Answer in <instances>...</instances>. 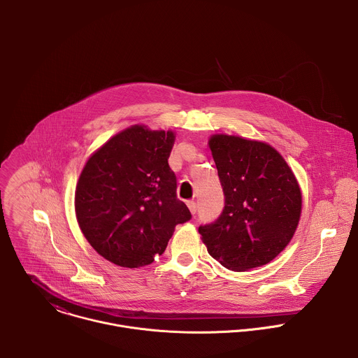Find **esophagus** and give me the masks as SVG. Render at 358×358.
<instances>
[{
	"label": "esophagus",
	"mask_w": 358,
	"mask_h": 358,
	"mask_svg": "<svg viewBox=\"0 0 358 358\" xmlns=\"http://www.w3.org/2000/svg\"><path fill=\"white\" fill-rule=\"evenodd\" d=\"M187 206H189V209H190V212H192L193 215L197 213V204H196L194 201H187Z\"/></svg>",
	"instance_id": "34e87169"
}]
</instances>
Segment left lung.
<instances>
[{"label": "left lung", "instance_id": "left-lung-1", "mask_svg": "<svg viewBox=\"0 0 358 358\" xmlns=\"http://www.w3.org/2000/svg\"><path fill=\"white\" fill-rule=\"evenodd\" d=\"M209 148L224 208L199 233L209 255L222 266L234 271L263 266L288 245L298 227L302 194L296 178L266 143L213 135Z\"/></svg>", "mask_w": 358, "mask_h": 358}]
</instances>
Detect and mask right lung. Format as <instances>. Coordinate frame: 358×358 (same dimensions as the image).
Segmentation results:
<instances>
[{
    "label": "right lung",
    "instance_id": "right-lung-1",
    "mask_svg": "<svg viewBox=\"0 0 358 358\" xmlns=\"http://www.w3.org/2000/svg\"><path fill=\"white\" fill-rule=\"evenodd\" d=\"M173 132L134 125L92 154L76 189V215L92 248L122 267L162 255L176 224L192 219L176 197L168 158Z\"/></svg>",
    "mask_w": 358,
    "mask_h": 358
}]
</instances>
